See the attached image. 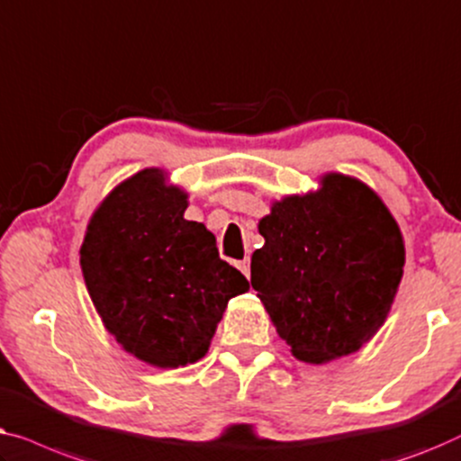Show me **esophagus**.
I'll list each match as a JSON object with an SVG mask.
<instances>
[{
    "label": "esophagus",
    "instance_id": "esophagus-1",
    "mask_svg": "<svg viewBox=\"0 0 461 461\" xmlns=\"http://www.w3.org/2000/svg\"><path fill=\"white\" fill-rule=\"evenodd\" d=\"M236 267L242 271L246 277H250V261H249V258H242V261H238Z\"/></svg>",
    "mask_w": 461,
    "mask_h": 461
}]
</instances>
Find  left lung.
Segmentation results:
<instances>
[{
    "mask_svg": "<svg viewBox=\"0 0 461 461\" xmlns=\"http://www.w3.org/2000/svg\"><path fill=\"white\" fill-rule=\"evenodd\" d=\"M250 284L296 359L351 355L384 323L405 265L403 236L378 194L340 173L274 203L258 221Z\"/></svg>",
    "mask_w": 461,
    "mask_h": 461,
    "instance_id": "1",
    "label": "left lung"
}]
</instances>
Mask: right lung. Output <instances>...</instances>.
<instances>
[{
	"label": "right lung",
	"mask_w": 461,
	"mask_h": 461,
	"mask_svg": "<svg viewBox=\"0 0 461 461\" xmlns=\"http://www.w3.org/2000/svg\"><path fill=\"white\" fill-rule=\"evenodd\" d=\"M187 194L144 168L104 198L87 225L81 269L104 326L127 353L179 367L209 351L228 301L249 280L219 258L215 236L187 221Z\"/></svg>",
	"instance_id": "obj_1"
}]
</instances>
